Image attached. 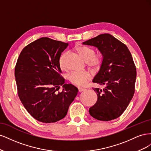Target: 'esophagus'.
Returning <instances> with one entry per match:
<instances>
[{"instance_id": "obj_1", "label": "esophagus", "mask_w": 151, "mask_h": 151, "mask_svg": "<svg viewBox=\"0 0 151 151\" xmlns=\"http://www.w3.org/2000/svg\"><path fill=\"white\" fill-rule=\"evenodd\" d=\"M78 90H79V92H82V91H84V90H85V89H84V88H79V89H78Z\"/></svg>"}]
</instances>
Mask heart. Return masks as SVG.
Instances as JSON below:
<instances>
[{
    "instance_id": "heart-1",
    "label": "heart",
    "mask_w": 151,
    "mask_h": 151,
    "mask_svg": "<svg viewBox=\"0 0 151 151\" xmlns=\"http://www.w3.org/2000/svg\"><path fill=\"white\" fill-rule=\"evenodd\" d=\"M76 51L83 60L88 63L89 67L93 69H98L101 65L103 62V56L101 53L95 54L94 50L86 46H79L76 48ZM67 53L62 54L59 58V65L62 70H65L64 65L65 58ZM91 77L89 72H84L82 73L74 72L68 76V80L70 83L77 86H84Z\"/></svg>"
}]
</instances>
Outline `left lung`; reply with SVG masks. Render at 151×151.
<instances>
[{
	"instance_id": "left-lung-1",
	"label": "left lung",
	"mask_w": 151,
	"mask_h": 151,
	"mask_svg": "<svg viewBox=\"0 0 151 151\" xmlns=\"http://www.w3.org/2000/svg\"><path fill=\"white\" fill-rule=\"evenodd\" d=\"M83 44L96 47L103 56L93 82L105 88L93 89L98 100L89 108L90 115L101 121L116 119L124 112L135 92L137 72L132 55L125 44L108 33Z\"/></svg>"
}]
</instances>
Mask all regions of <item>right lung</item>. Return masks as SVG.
<instances>
[{
  "label": "right lung",
  "mask_w": 151,
  "mask_h": 151,
  "mask_svg": "<svg viewBox=\"0 0 151 151\" xmlns=\"http://www.w3.org/2000/svg\"><path fill=\"white\" fill-rule=\"evenodd\" d=\"M68 43L43 37L23 48L15 67L18 96L26 110L43 123L62 120L78 93L64 84L59 58ZM63 86L62 92L56 91Z\"/></svg>",
  "instance_id": "obj_1"
}]
</instances>
